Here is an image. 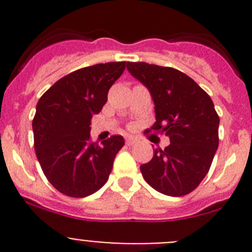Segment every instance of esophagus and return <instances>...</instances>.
I'll return each mask as SVG.
<instances>
[{
    "label": "esophagus",
    "instance_id": "esophagus-1",
    "mask_svg": "<svg viewBox=\"0 0 252 252\" xmlns=\"http://www.w3.org/2000/svg\"><path fill=\"white\" fill-rule=\"evenodd\" d=\"M135 142H136V139H135V137H132V136L126 137V144H127V145L131 146V145H133Z\"/></svg>",
    "mask_w": 252,
    "mask_h": 252
}]
</instances>
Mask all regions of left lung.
<instances>
[{
    "label": "left lung",
    "instance_id": "1",
    "mask_svg": "<svg viewBox=\"0 0 252 252\" xmlns=\"http://www.w3.org/2000/svg\"><path fill=\"white\" fill-rule=\"evenodd\" d=\"M133 78L149 90L157 122L148 131L165 133L170 145L155 149L140 166L146 183L171 197L194 190L208 173L218 148L220 117L208 94L192 78L169 66L126 64Z\"/></svg>",
    "mask_w": 252,
    "mask_h": 252
}]
</instances>
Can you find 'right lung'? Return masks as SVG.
<instances>
[{"mask_svg":"<svg viewBox=\"0 0 252 252\" xmlns=\"http://www.w3.org/2000/svg\"><path fill=\"white\" fill-rule=\"evenodd\" d=\"M125 68L126 62H113L78 69L55 82L37 102L35 153L46 179L60 193L87 197L110 177L125 140L115 135L98 145L91 141L90 125Z\"/></svg>","mask_w":252,"mask_h":252,"instance_id":"obj_1","label":"right lung"}]
</instances>
